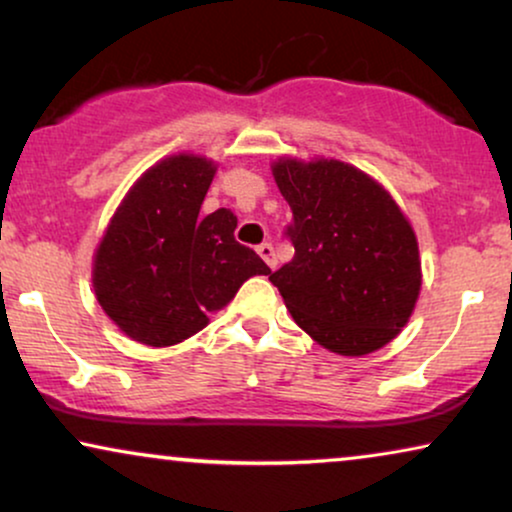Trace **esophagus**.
<instances>
[{"label":"esophagus","instance_id":"obj_1","mask_svg":"<svg viewBox=\"0 0 512 512\" xmlns=\"http://www.w3.org/2000/svg\"><path fill=\"white\" fill-rule=\"evenodd\" d=\"M257 255H260L262 260L267 262L271 269H276V252H274V245H271V243L257 245Z\"/></svg>","mask_w":512,"mask_h":512}]
</instances>
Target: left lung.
I'll return each instance as SVG.
<instances>
[{
    "mask_svg": "<svg viewBox=\"0 0 512 512\" xmlns=\"http://www.w3.org/2000/svg\"><path fill=\"white\" fill-rule=\"evenodd\" d=\"M278 191L293 210L295 245L274 283L297 326L342 357H364L399 335L420 293L418 241L394 198L340 160L278 158Z\"/></svg>",
    "mask_w": 512,
    "mask_h": 512,
    "instance_id": "left-lung-1",
    "label": "left lung"
}]
</instances>
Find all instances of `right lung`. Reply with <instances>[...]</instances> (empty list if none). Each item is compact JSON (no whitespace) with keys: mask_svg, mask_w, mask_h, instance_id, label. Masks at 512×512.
Instances as JSON below:
<instances>
[{"mask_svg":"<svg viewBox=\"0 0 512 512\" xmlns=\"http://www.w3.org/2000/svg\"><path fill=\"white\" fill-rule=\"evenodd\" d=\"M217 165L177 153L141 174L94 252L103 312L141 345L170 347L208 326L250 276L271 269L234 238L231 210L200 215Z\"/></svg>","mask_w":512,"mask_h":512,"instance_id":"1","label":"right lung"}]
</instances>
